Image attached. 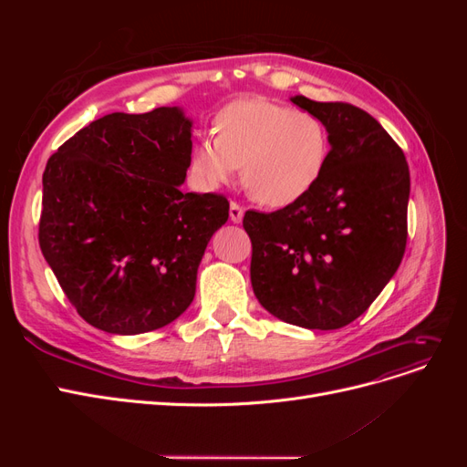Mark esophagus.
<instances>
[{"mask_svg": "<svg viewBox=\"0 0 467 467\" xmlns=\"http://www.w3.org/2000/svg\"><path fill=\"white\" fill-rule=\"evenodd\" d=\"M230 220L234 222V223H239L244 220V208L239 206L237 202H232L230 204Z\"/></svg>", "mask_w": 467, "mask_h": 467, "instance_id": "34e87169", "label": "esophagus"}]
</instances>
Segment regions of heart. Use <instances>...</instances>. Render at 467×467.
Returning <instances> with one entry per match:
<instances>
[{
    "label": "heart",
    "instance_id": "b5f03b06",
    "mask_svg": "<svg viewBox=\"0 0 467 467\" xmlns=\"http://www.w3.org/2000/svg\"><path fill=\"white\" fill-rule=\"evenodd\" d=\"M214 133L191 150L194 181L214 191L232 182L242 167L244 187L271 208L306 199L329 165V130L312 110L263 97L237 99L216 115Z\"/></svg>",
    "mask_w": 467,
    "mask_h": 467
}]
</instances>
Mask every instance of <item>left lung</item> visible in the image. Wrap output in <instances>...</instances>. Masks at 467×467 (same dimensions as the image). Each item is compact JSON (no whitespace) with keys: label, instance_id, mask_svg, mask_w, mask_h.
Returning a JSON list of instances; mask_svg holds the SVG:
<instances>
[{"label":"left lung","instance_id":"left-lung-1","mask_svg":"<svg viewBox=\"0 0 467 467\" xmlns=\"http://www.w3.org/2000/svg\"><path fill=\"white\" fill-rule=\"evenodd\" d=\"M290 101L327 126L329 165L300 202L245 212L251 286L275 317L329 331L362 316L398 271L411 179L401 148L366 110L304 95Z\"/></svg>","mask_w":467,"mask_h":467}]
</instances>
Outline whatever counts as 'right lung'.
Wrapping results in <instances>:
<instances>
[{
	"label": "right lung",
	"instance_id": "obj_1",
	"mask_svg": "<svg viewBox=\"0 0 467 467\" xmlns=\"http://www.w3.org/2000/svg\"><path fill=\"white\" fill-rule=\"evenodd\" d=\"M192 120L179 107L112 112L62 144L42 175L38 244L78 314L138 335L191 306L223 194L182 192Z\"/></svg>",
	"mask_w": 467,
	"mask_h": 467
}]
</instances>
